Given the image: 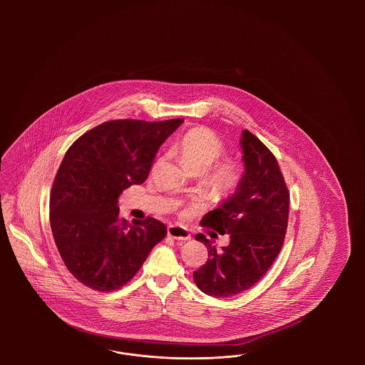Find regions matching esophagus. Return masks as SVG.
I'll list each match as a JSON object with an SVG mask.
<instances>
[{
  "label": "esophagus",
  "instance_id": "34e87169",
  "mask_svg": "<svg viewBox=\"0 0 365 365\" xmlns=\"http://www.w3.org/2000/svg\"><path fill=\"white\" fill-rule=\"evenodd\" d=\"M167 234H168V237H171L177 241H188L191 238L187 229L180 225H170L167 227Z\"/></svg>",
  "mask_w": 365,
  "mask_h": 365
}]
</instances>
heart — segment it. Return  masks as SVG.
Wrapping results in <instances>:
<instances>
[{
  "label": "heart",
  "instance_id": "b5f03b06",
  "mask_svg": "<svg viewBox=\"0 0 365 365\" xmlns=\"http://www.w3.org/2000/svg\"><path fill=\"white\" fill-rule=\"evenodd\" d=\"M177 154L188 171L205 174L225 154V145L210 130L198 127L182 136L177 144ZM241 177L242 170L240 163L235 160H226L212 171L209 182L218 194L227 195L238 187Z\"/></svg>",
  "mask_w": 365,
  "mask_h": 365
}]
</instances>
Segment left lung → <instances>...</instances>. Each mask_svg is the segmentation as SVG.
<instances>
[{
	"instance_id": "left-lung-1",
	"label": "left lung",
	"mask_w": 365,
	"mask_h": 365,
	"mask_svg": "<svg viewBox=\"0 0 365 365\" xmlns=\"http://www.w3.org/2000/svg\"><path fill=\"white\" fill-rule=\"evenodd\" d=\"M241 147L245 171L238 187L202 218V225L227 232L230 243L217 250L203 234L195 235L207 247L209 258L194 272V281L217 299L255 285L276 261L287 234L289 191L276 156L247 130Z\"/></svg>"
}]
</instances>
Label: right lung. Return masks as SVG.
Listing matches in <instances>:
<instances>
[{
	"label": "right lung",
	"instance_id": "add662e5",
	"mask_svg": "<svg viewBox=\"0 0 365 365\" xmlns=\"http://www.w3.org/2000/svg\"><path fill=\"white\" fill-rule=\"evenodd\" d=\"M182 123L110 120L68 148L51 191V227L66 269L86 287L125 285L166 237V225L155 218L133 225L120 218L118 198L143 183L159 147Z\"/></svg>",
	"mask_w": 365,
	"mask_h": 365
}]
</instances>
